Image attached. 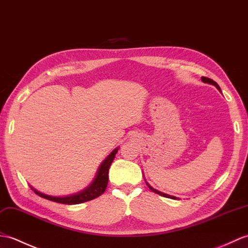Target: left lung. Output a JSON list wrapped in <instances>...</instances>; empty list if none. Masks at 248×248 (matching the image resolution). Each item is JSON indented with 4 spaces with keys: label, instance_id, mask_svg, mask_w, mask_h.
Segmentation results:
<instances>
[{
    "label": "left lung",
    "instance_id": "1",
    "mask_svg": "<svg viewBox=\"0 0 248 248\" xmlns=\"http://www.w3.org/2000/svg\"><path fill=\"white\" fill-rule=\"evenodd\" d=\"M202 80H203V82H205V83H209V84L215 85L216 88H217L218 91L221 92L220 86H218V84H217L216 81H214V80H212V79H210V78H207V77H202ZM147 185H148V187H149V188H150L151 191H153V192H155V193H157V194H159V195H162V197H165V198H169V199H173V200H178V198H176V197H172V195L166 194V193H164V192H160V191H158V190H156V189L152 188L150 185H149L148 183H147Z\"/></svg>",
    "mask_w": 248,
    "mask_h": 248
}]
</instances>
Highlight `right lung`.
Wrapping results in <instances>:
<instances>
[{
	"instance_id": "add662e5",
	"label": "right lung",
	"mask_w": 248,
	"mask_h": 248,
	"mask_svg": "<svg viewBox=\"0 0 248 248\" xmlns=\"http://www.w3.org/2000/svg\"><path fill=\"white\" fill-rule=\"evenodd\" d=\"M117 151H118V148L115 149V150L105 159V162L100 165L99 169H98L97 175L95 177L94 182L92 183L85 190H83L82 192L77 193L75 195H70V197L57 198V197H50V195H46L44 193L39 192L33 188L31 189L33 190L34 193L39 195V197L53 201V202H56V203H60V204L75 205V204L84 203V202H88V201L94 200L106 191L107 186H108V169H110V166L113 162V159L115 158V155H116Z\"/></svg>"
}]
</instances>
